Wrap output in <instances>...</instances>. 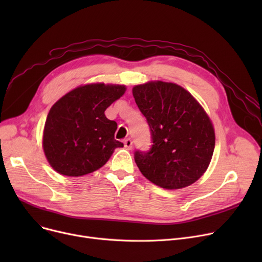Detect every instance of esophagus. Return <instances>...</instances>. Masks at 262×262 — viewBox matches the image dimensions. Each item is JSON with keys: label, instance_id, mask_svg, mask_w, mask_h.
<instances>
[{"label": "esophagus", "instance_id": "esophagus-1", "mask_svg": "<svg viewBox=\"0 0 262 262\" xmlns=\"http://www.w3.org/2000/svg\"><path fill=\"white\" fill-rule=\"evenodd\" d=\"M124 146H125V148H127V149H132L133 148V141H132V139L127 138V139L124 140Z\"/></svg>", "mask_w": 262, "mask_h": 262}]
</instances>
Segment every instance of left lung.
<instances>
[{"instance_id": "1", "label": "left lung", "mask_w": 262, "mask_h": 262, "mask_svg": "<svg viewBox=\"0 0 262 262\" xmlns=\"http://www.w3.org/2000/svg\"><path fill=\"white\" fill-rule=\"evenodd\" d=\"M133 95L146 118L153 142L148 152H135L140 172L169 190L195 183L207 170L215 144L212 123L204 108L173 82L137 85Z\"/></svg>"}]
</instances>
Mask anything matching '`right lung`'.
I'll return each mask as SVG.
<instances>
[{
	"label": "right lung",
	"instance_id": "add662e5",
	"mask_svg": "<svg viewBox=\"0 0 262 262\" xmlns=\"http://www.w3.org/2000/svg\"><path fill=\"white\" fill-rule=\"evenodd\" d=\"M123 85L89 84L68 92L50 109L42 146L51 167L66 176L102 168L117 147V123L105 110L125 92Z\"/></svg>",
	"mask_w": 262,
	"mask_h": 262
}]
</instances>
